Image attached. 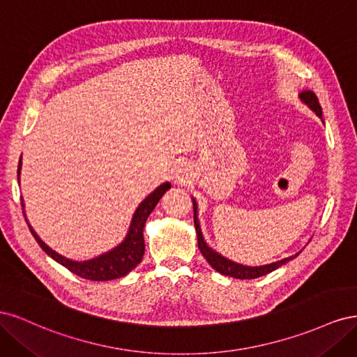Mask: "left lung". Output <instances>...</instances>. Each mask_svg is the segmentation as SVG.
<instances>
[{
    "label": "left lung",
    "mask_w": 357,
    "mask_h": 357,
    "mask_svg": "<svg viewBox=\"0 0 357 357\" xmlns=\"http://www.w3.org/2000/svg\"><path fill=\"white\" fill-rule=\"evenodd\" d=\"M301 100L304 101L310 109L314 112L319 117H321V107L319 102V98L316 96L314 92L311 91H304L301 93ZM198 208H197V201L193 199V222H195V229H197V235H198V247L202 253V256L207 259V262L211 265V268H214L215 271L223 274V275H229L234 278H240V280H252V278H257L266 275L269 273H273L274 269L280 268L282 265H284L286 262L291 261V259L296 257L299 253H296L295 256H290L286 259H282L278 262H273L268 265H262V266H245L241 264H236L229 261V259L223 257L222 255H219L218 252H214L213 248H210L207 245V243L204 241V236L199 228V222H198Z\"/></svg>",
    "instance_id": "8db88e82"
}]
</instances>
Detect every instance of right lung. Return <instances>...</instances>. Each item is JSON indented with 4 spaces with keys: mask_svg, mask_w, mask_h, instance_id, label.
<instances>
[{
    "mask_svg": "<svg viewBox=\"0 0 357 357\" xmlns=\"http://www.w3.org/2000/svg\"><path fill=\"white\" fill-rule=\"evenodd\" d=\"M20 165L22 164L19 162L17 180L20 176ZM169 188H171L169 183H164V185H160L158 189H155L152 193H150V195L139 204L138 208L135 210L125 240L117 247L112 248L110 252L100 255L98 257L89 259V261L77 262V261H71V259L63 257L56 252H53L49 245L43 243L40 240V236L36 234V231L32 229L31 225L28 223L29 231L43 250H45L52 259H55L58 264L70 269V271L74 273L75 275L86 280H93V282H107V280L121 278L128 273H131L132 269L142 262L143 255H144L143 229H144L146 220L150 215V213H152L153 208L156 207V204L159 202L162 195H164ZM20 204H22V207H25L22 198H20ZM24 215H25V211H24Z\"/></svg>",
    "mask_w": 357,
    "mask_h": 357,
    "instance_id": "1",
    "label": "right lung"
}]
</instances>
